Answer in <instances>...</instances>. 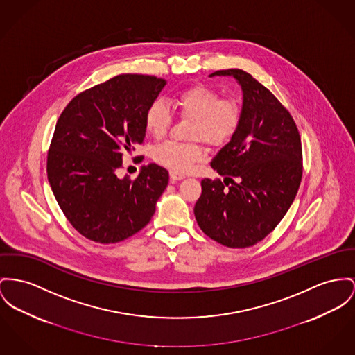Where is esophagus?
I'll return each mask as SVG.
<instances>
[{"label":"esophagus","mask_w":355,"mask_h":355,"mask_svg":"<svg viewBox=\"0 0 355 355\" xmlns=\"http://www.w3.org/2000/svg\"><path fill=\"white\" fill-rule=\"evenodd\" d=\"M169 176H171V182H172V183H175V182H178V180L184 179V175L176 173V172H173V171H171V172H169Z\"/></svg>","instance_id":"34e87169"}]
</instances>
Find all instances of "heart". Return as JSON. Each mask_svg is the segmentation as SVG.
Segmentation results:
<instances>
[{"label": "heart", "instance_id": "1", "mask_svg": "<svg viewBox=\"0 0 355 355\" xmlns=\"http://www.w3.org/2000/svg\"><path fill=\"white\" fill-rule=\"evenodd\" d=\"M173 109L186 119H192L189 137L200 139L211 145L227 141L241 119L238 102L222 98L209 86L195 85L180 90L172 98ZM145 128L155 139H163L171 126L172 114L163 101H155L145 112ZM205 157L203 148L196 144L166 141L155 149V160L173 172H189Z\"/></svg>", "mask_w": 355, "mask_h": 355}]
</instances>
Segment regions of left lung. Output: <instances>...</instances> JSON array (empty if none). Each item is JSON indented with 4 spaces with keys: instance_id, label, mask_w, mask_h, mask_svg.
<instances>
[{
    "instance_id": "1",
    "label": "left lung",
    "mask_w": 355,
    "mask_h": 355,
    "mask_svg": "<svg viewBox=\"0 0 355 355\" xmlns=\"http://www.w3.org/2000/svg\"><path fill=\"white\" fill-rule=\"evenodd\" d=\"M209 76L236 79L241 119L211 160L223 182L202 180L193 213L206 236L229 248H248L268 236L295 200L303 175L300 136L288 110L250 73L232 69Z\"/></svg>"
}]
</instances>
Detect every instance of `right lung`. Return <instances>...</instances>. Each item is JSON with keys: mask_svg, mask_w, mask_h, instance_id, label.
Segmentation results:
<instances>
[{"mask_svg": "<svg viewBox=\"0 0 355 355\" xmlns=\"http://www.w3.org/2000/svg\"><path fill=\"white\" fill-rule=\"evenodd\" d=\"M166 79L123 73L76 95L56 122L47 159L48 182L62 211L82 236L123 241L145 227L168 186L157 164L136 180L119 179L126 155L145 139V112Z\"/></svg>", "mask_w": 355, "mask_h": 355, "instance_id": "right-lung-1", "label": "right lung"}]
</instances>
